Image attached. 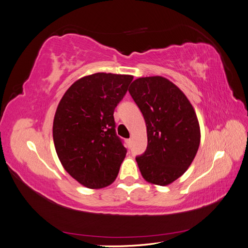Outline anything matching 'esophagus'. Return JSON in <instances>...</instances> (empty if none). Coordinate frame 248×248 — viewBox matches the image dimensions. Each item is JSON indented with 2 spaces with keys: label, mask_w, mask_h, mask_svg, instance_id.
<instances>
[{
  "label": "esophagus",
  "mask_w": 248,
  "mask_h": 248,
  "mask_svg": "<svg viewBox=\"0 0 248 248\" xmlns=\"http://www.w3.org/2000/svg\"><path fill=\"white\" fill-rule=\"evenodd\" d=\"M131 139H127V140H126V143H127V146L128 147H130V145H131Z\"/></svg>",
  "instance_id": "1"
}]
</instances>
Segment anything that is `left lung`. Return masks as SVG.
I'll list each match as a JSON object with an SVG mask.
<instances>
[{
	"label": "left lung",
	"instance_id": "obj_1",
	"mask_svg": "<svg viewBox=\"0 0 248 248\" xmlns=\"http://www.w3.org/2000/svg\"><path fill=\"white\" fill-rule=\"evenodd\" d=\"M143 114L147 148L136 158L147 182L166 186L194 161L200 145V126L182 90L160 76L139 78L128 89Z\"/></svg>",
	"mask_w": 248,
	"mask_h": 248
}]
</instances>
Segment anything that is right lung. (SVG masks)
<instances>
[{
	"instance_id": "right-lung-1",
	"label": "right lung",
	"mask_w": 248,
	"mask_h": 248,
	"mask_svg": "<svg viewBox=\"0 0 248 248\" xmlns=\"http://www.w3.org/2000/svg\"><path fill=\"white\" fill-rule=\"evenodd\" d=\"M134 77L98 72L67 89L53 119L54 147L65 170L87 188L116 180L127 150L116 134L114 108Z\"/></svg>"
}]
</instances>
